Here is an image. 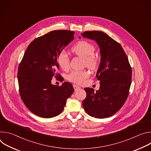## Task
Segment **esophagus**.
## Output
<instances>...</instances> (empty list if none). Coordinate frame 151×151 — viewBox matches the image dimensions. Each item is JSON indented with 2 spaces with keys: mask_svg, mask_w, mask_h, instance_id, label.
Listing matches in <instances>:
<instances>
[{
  "mask_svg": "<svg viewBox=\"0 0 151 151\" xmlns=\"http://www.w3.org/2000/svg\"><path fill=\"white\" fill-rule=\"evenodd\" d=\"M73 88H74V89H75V91H76L77 90H78V89H80V88H81V87H79V86H78V85H75V84L73 85Z\"/></svg>",
  "mask_w": 151,
  "mask_h": 151,
  "instance_id": "esophagus-1",
  "label": "esophagus"
}]
</instances>
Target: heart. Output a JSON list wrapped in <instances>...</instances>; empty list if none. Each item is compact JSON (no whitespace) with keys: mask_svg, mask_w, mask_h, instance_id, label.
<instances>
[{"mask_svg":"<svg viewBox=\"0 0 151 151\" xmlns=\"http://www.w3.org/2000/svg\"><path fill=\"white\" fill-rule=\"evenodd\" d=\"M72 51L76 55L82 58L86 66L91 70L96 69L98 60L94 55L95 47L90 42L86 40H81L77 42L72 48ZM58 66L64 70H67L69 68V58L66 52L61 51L57 57ZM89 77V73L87 70L72 71L68 75V79L76 83H82L85 79Z\"/></svg>","mask_w":151,"mask_h":151,"instance_id":"heart-1","label":"heart"}]
</instances>
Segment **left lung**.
Segmentation results:
<instances>
[{
    "mask_svg": "<svg viewBox=\"0 0 151 151\" xmlns=\"http://www.w3.org/2000/svg\"><path fill=\"white\" fill-rule=\"evenodd\" d=\"M81 35L97 43L101 57L96 74L100 88L96 91L92 88L84 89L87 97L82 102L83 107L94 118L110 117L121 108L128 97L132 75L131 66L121 45L107 34L88 31Z\"/></svg>",
    "mask_w": 151,
    "mask_h": 151,
    "instance_id": "1",
    "label": "left lung"
}]
</instances>
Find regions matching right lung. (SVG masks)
<instances>
[{
    "label": "right lung",
    "mask_w": 151,
    "mask_h": 151,
    "mask_svg": "<svg viewBox=\"0 0 151 151\" xmlns=\"http://www.w3.org/2000/svg\"><path fill=\"white\" fill-rule=\"evenodd\" d=\"M74 32L51 31L33 40L27 47L18 72L21 99L36 115L50 118L58 115L74 91L72 85L64 82L60 87L51 80L59 69L57 57L71 41Z\"/></svg>",
    "instance_id": "1"
}]
</instances>
